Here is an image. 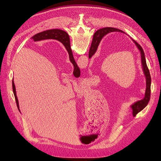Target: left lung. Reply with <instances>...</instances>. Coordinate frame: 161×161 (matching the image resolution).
Returning a JSON list of instances; mask_svg holds the SVG:
<instances>
[{"mask_svg": "<svg viewBox=\"0 0 161 161\" xmlns=\"http://www.w3.org/2000/svg\"><path fill=\"white\" fill-rule=\"evenodd\" d=\"M122 32L123 31L121 30H119L118 29L113 28V27H104L102 28L95 32L93 35V38H92V44L90 47L91 52V53H89V58H91L92 55H93L97 49L98 46L100 43V40H102L104 36L106 35L109 32ZM132 40L134 42V43L136 44V47L138 49L140 50V54H141V62H142V70L143 72V74L145 75L146 77V92H145V97L142 100H138L137 102L134 103L132 105H131V108L132 109V115L134 117L136 115L138 112H140L141 110L144 108L148 104L149 101L150 100V95H151V75L149 73V70L148 69V67L146 64V57H145V54L144 52H143V50L141 46L138 44L137 42L132 39ZM68 52L69 53V55L71 53V50L70 46H68V48L66 47ZM70 61L72 63L74 64L72 61H71L70 58Z\"/></svg>", "mask_w": 161, "mask_h": 161, "instance_id": "left-lung-1", "label": "left lung"}]
</instances>
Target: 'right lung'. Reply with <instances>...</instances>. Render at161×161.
<instances>
[{
  "label": "right lung",
  "instance_id": "obj_1",
  "mask_svg": "<svg viewBox=\"0 0 161 161\" xmlns=\"http://www.w3.org/2000/svg\"><path fill=\"white\" fill-rule=\"evenodd\" d=\"M32 38L35 40V41H40V40H47V39L57 40L59 42H61V43L65 46V47L68 48V46H70V38H69V35H68V34L65 31H64L63 30H60V29H51V30H47V31L41 32L40 33L36 34V35L34 36H32ZM70 58H71V61H72V63L74 64V67L75 68V71L78 72V74L80 73V70L78 69V66L77 64H76V63L74 59L73 55H72V52L70 54ZM74 70L73 73H74ZM12 88H13V92L14 94L15 99L16 101L17 106H18L19 111L20 112L18 99L16 95V91H15V84L14 82V79L12 80Z\"/></svg>",
  "mask_w": 161,
  "mask_h": 161
}]
</instances>
